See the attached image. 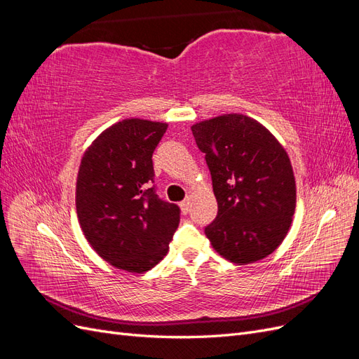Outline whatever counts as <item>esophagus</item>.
I'll return each mask as SVG.
<instances>
[{"mask_svg":"<svg viewBox=\"0 0 359 359\" xmlns=\"http://www.w3.org/2000/svg\"><path fill=\"white\" fill-rule=\"evenodd\" d=\"M180 208H181L182 214H187V212H189V210H190V201H189V199H186V201L180 202Z\"/></svg>","mask_w":359,"mask_h":359,"instance_id":"1","label":"esophagus"}]
</instances>
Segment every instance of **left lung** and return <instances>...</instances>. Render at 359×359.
Masks as SVG:
<instances>
[{
  "instance_id": "8db88e82",
  "label": "left lung",
  "mask_w": 359,
  "mask_h": 359,
  "mask_svg": "<svg viewBox=\"0 0 359 359\" xmlns=\"http://www.w3.org/2000/svg\"><path fill=\"white\" fill-rule=\"evenodd\" d=\"M212 178L219 212L205 227L217 253L252 264L285 240L297 205L295 177L278 140L256 119L226 114L191 126Z\"/></svg>"
}]
</instances>
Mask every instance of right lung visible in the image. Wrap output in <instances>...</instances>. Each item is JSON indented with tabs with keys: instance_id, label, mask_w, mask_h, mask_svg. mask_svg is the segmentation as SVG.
Wrapping results in <instances>:
<instances>
[{
	"instance_id": "obj_1",
	"label": "right lung",
	"mask_w": 359,
	"mask_h": 359,
	"mask_svg": "<svg viewBox=\"0 0 359 359\" xmlns=\"http://www.w3.org/2000/svg\"><path fill=\"white\" fill-rule=\"evenodd\" d=\"M168 124L123 119L97 137L82 157L76 211L83 235L111 265L145 273L166 256L180 208L158 198L153 153Z\"/></svg>"
}]
</instances>
